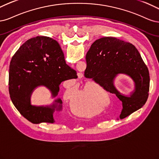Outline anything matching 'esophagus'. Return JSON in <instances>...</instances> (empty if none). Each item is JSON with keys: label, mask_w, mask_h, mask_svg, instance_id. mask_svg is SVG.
I'll use <instances>...</instances> for the list:
<instances>
[{"label": "esophagus", "mask_w": 159, "mask_h": 159, "mask_svg": "<svg viewBox=\"0 0 159 159\" xmlns=\"http://www.w3.org/2000/svg\"><path fill=\"white\" fill-rule=\"evenodd\" d=\"M79 78H82V77H83V75H80V76H79Z\"/></svg>", "instance_id": "1"}]
</instances>
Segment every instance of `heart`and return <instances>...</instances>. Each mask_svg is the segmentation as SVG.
I'll return each instance as SVG.
<instances>
[{"instance_id": "heart-1", "label": "heart", "mask_w": 159, "mask_h": 159, "mask_svg": "<svg viewBox=\"0 0 159 159\" xmlns=\"http://www.w3.org/2000/svg\"><path fill=\"white\" fill-rule=\"evenodd\" d=\"M78 94L79 87L76 84L66 88L64 93V98L66 100H72L75 98L72 104L73 110L75 112L78 114L93 115L98 111L97 107L98 100V87L90 85L86 86L78 96Z\"/></svg>"}]
</instances>
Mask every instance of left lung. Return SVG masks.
<instances>
[{"instance_id": "1", "label": "left lung", "mask_w": 159, "mask_h": 159, "mask_svg": "<svg viewBox=\"0 0 159 159\" xmlns=\"http://www.w3.org/2000/svg\"><path fill=\"white\" fill-rule=\"evenodd\" d=\"M84 76L114 93L122 102L120 119L140 109L145 104L149 91V73L134 45L113 37L96 40L86 55ZM119 74L131 78L134 90L129 95L121 93L114 84Z\"/></svg>"}]
</instances>
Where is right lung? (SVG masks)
Returning <instances> with one entry per match:
<instances>
[{"label":"right lung","instance_id":"add662e5","mask_svg":"<svg viewBox=\"0 0 159 159\" xmlns=\"http://www.w3.org/2000/svg\"><path fill=\"white\" fill-rule=\"evenodd\" d=\"M76 78V70L66 64L57 41L37 36L27 40L13 55L9 68V93L14 106L25 119L35 124H53L54 112L63 109L62 100L58 98L50 105L34 106L31 104L33 92L45 86L55 98L63 81Z\"/></svg>","mask_w":159,"mask_h":159}]
</instances>
